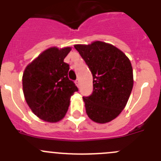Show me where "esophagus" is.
Masks as SVG:
<instances>
[{
    "label": "esophagus",
    "instance_id": "obj_1",
    "mask_svg": "<svg viewBox=\"0 0 161 161\" xmlns=\"http://www.w3.org/2000/svg\"><path fill=\"white\" fill-rule=\"evenodd\" d=\"M75 84H76V86H77L78 87H79V79H76Z\"/></svg>",
    "mask_w": 161,
    "mask_h": 161
}]
</instances>
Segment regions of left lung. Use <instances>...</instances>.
Returning <instances> with one entry per match:
<instances>
[{
	"label": "left lung",
	"mask_w": 161,
	"mask_h": 161,
	"mask_svg": "<svg viewBox=\"0 0 161 161\" xmlns=\"http://www.w3.org/2000/svg\"><path fill=\"white\" fill-rule=\"evenodd\" d=\"M93 75V92L83 97L88 117L97 123L109 122L124 109L133 86V68L121 50L102 41L76 44Z\"/></svg>",
	"instance_id": "1"
}]
</instances>
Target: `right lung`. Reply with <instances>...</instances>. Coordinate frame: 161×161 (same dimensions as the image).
<instances>
[{
    "mask_svg": "<svg viewBox=\"0 0 161 161\" xmlns=\"http://www.w3.org/2000/svg\"><path fill=\"white\" fill-rule=\"evenodd\" d=\"M70 50L69 47L47 49L27 66L23 74L25 100L34 114L45 121L63 119L70 96L79 91L68 79L69 64L64 62Z\"/></svg>",
    "mask_w": 161,
    "mask_h": 161,
    "instance_id": "1",
    "label": "right lung"
}]
</instances>
